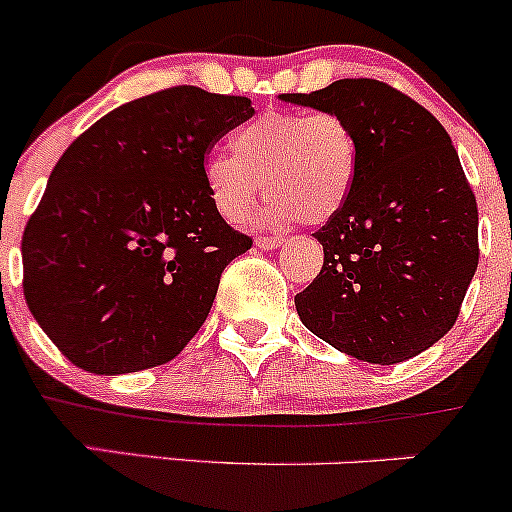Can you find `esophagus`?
Returning <instances> with one entry per match:
<instances>
[{
  "label": "esophagus",
  "mask_w": 512,
  "mask_h": 512,
  "mask_svg": "<svg viewBox=\"0 0 512 512\" xmlns=\"http://www.w3.org/2000/svg\"><path fill=\"white\" fill-rule=\"evenodd\" d=\"M282 245V237H257L255 240V247H260V250H275V247Z\"/></svg>",
  "instance_id": "34e87169"
}]
</instances>
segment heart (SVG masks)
I'll return each instance as SVG.
<instances>
[{
    "instance_id": "heart-1",
    "label": "heart",
    "mask_w": 512,
    "mask_h": 512,
    "mask_svg": "<svg viewBox=\"0 0 512 512\" xmlns=\"http://www.w3.org/2000/svg\"><path fill=\"white\" fill-rule=\"evenodd\" d=\"M359 170L354 128L334 111L262 113L232 136V156H210L203 180L215 210L230 223L257 200L275 198L267 223H324L342 210Z\"/></svg>"
}]
</instances>
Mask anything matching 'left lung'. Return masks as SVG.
<instances>
[{
  "mask_svg": "<svg viewBox=\"0 0 512 512\" xmlns=\"http://www.w3.org/2000/svg\"><path fill=\"white\" fill-rule=\"evenodd\" d=\"M297 106L334 111L359 143L354 188L314 232L324 265L294 297L304 327L369 364L426 352L456 324L478 267V205L446 128L376 79H342Z\"/></svg>",
  "mask_w": 512,
  "mask_h": 512,
  "instance_id": "8db88e82",
  "label": "left lung"
}]
</instances>
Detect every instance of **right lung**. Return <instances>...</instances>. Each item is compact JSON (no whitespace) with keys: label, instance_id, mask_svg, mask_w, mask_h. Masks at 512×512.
Returning <instances> with one entry per match:
<instances>
[{"label":"right lung","instance_id":"add662e5","mask_svg":"<svg viewBox=\"0 0 512 512\" xmlns=\"http://www.w3.org/2000/svg\"><path fill=\"white\" fill-rule=\"evenodd\" d=\"M245 96L173 86L98 118L54 165L22 237L24 299L91 374L175 359L252 240L215 210L205 156L252 118Z\"/></svg>","mask_w":512,"mask_h":512}]
</instances>
